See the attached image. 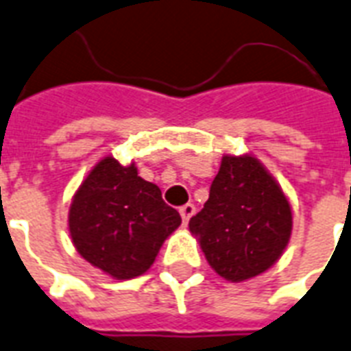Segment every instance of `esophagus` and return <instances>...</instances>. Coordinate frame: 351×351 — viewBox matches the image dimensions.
Wrapping results in <instances>:
<instances>
[{
    "mask_svg": "<svg viewBox=\"0 0 351 351\" xmlns=\"http://www.w3.org/2000/svg\"><path fill=\"white\" fill-rule=\"evenodd\" d=\"M194 213H195V206L192 205V203H186V205H183L181 208H179V214H181L184 225L189 223V219L194 216Z\"/></svg>",
    "mask_w": 351,
    "mask_h": 351,
    "instance_id": "obj_1",
    "label": "esophagus"
}]
</instances>
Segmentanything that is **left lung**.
I'll list each match as a JSON object with an SVG mask.
<instances>
[{
  "label": "left lung",
  "instance_id": "8db88e82",
  "mask_svg": "<svg viewBox=\"0 0 351 351\" xmlns=\"http://www.w3.org/2000/svg\"><path fill=\"white\" fill-rule=\"evenodd\" d=\"M210 267L230 282L262 274L286 249L291 205L252 156H223L201 213L190 218Z\"/></svg>",
  "mask_w": 351,
  "mask_h": 351
}]
</instances>
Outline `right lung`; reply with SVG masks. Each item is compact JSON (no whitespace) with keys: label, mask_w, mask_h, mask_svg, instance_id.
<instances>
[{"label":"right lung","mask_w":351,"mask_h":351,"mask_svg":"<svg viewBox=\"0 0 351 351\" xmlns=\"http://www.w3.org/2000/svg\"><path fill=\"white\" fill-rule=\"evenodd\" d=\"M181 225L159 186L135 165L104 157L84 179L69 208L71 240L84 260L117 280L146 273L168 236Z\"/></svg>","instance_id":"1"}]
</instances>
